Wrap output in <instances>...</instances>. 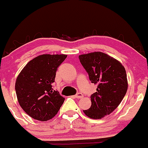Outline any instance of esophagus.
<instances>
[{
  "mask_svg": "<svg viewBox=\"0 0 148 148\" xmlns=\"http://www.w3.org/2000/svg\"><path fill=\"white\" fill-rule=\"evenodd\" d=\"M83 94L81 93V92H78V93H77L76 95H74V97L76 98V99H82V98H83Z\"/></svg>",
  "mask_w": 148,
  "mask_h": 148,
  "instance_id": "obj_1",
  "label": "esophagus"
}]
</instances>
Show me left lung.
I'll return each instance as SVG.
<instances>
[{
    "label": "left lung",
    "instance_id": "8db88e82",
    "mask_svg": "<svg viewBox=\"0 0 148 148\" xmlns=\"http://www.w3.org/2000/svg\"><path fill=\"white\" fill-rule=\"evenodd\" d=\"M79 60L91 82L97 84L91 95V107L83 110L92 119H100L117 108L128 87L125 69L120 61L101 52L79 56Z\"/></svg>",
    "mask_w": 148,
    "mask_h": 148
}]
</instances>
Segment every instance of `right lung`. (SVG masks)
<instances>
[{
    "label": "right lung",
    "mask_w": 148,
    "mask_h": 148,
    "mask_svg": "<svg viewBox=\"0 0 148 148\" xmlns=\"http://www.w3.org/2000/svg\"><path fill=\"white\" fill-rule=\"evenodd\" d=\"M67 55L44 54L29 61L18 75L15 92L18 103L32 119L46 121L53 119L64 98L53 90L56 71Z\"/></svg>",
    "instance_id": "obj_1"
}]
</instances>
